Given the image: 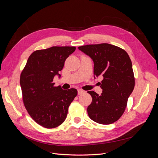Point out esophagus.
<instances>
[{
	"label": "esophagus",
	"mask_w": 158,
	"mask_h": 158,
	"mask_svg": "<svg viewBox=\"0 0 158 158\" xmlns=\"http://www.w3.org/2000/svg\"><path fill=\"white\" fill-rule=\"evenodd\" d=\"M85 92H84V90H82V89H78V95H81V94H82L83 93H84Z\"/></svg>",
	"instance_id": "1"
}]
</instances>
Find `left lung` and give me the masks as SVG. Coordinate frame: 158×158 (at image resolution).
Masks as SVG:
<instances>
[{
    "label": "left lung",
    "instance_id": "8db88e82",
    "mask_svg": "<svg viewBox=\"0 0 158 158\" xmlns=\"http://www.w3.org/2000/svg\"><path fill=\"white\" fill-rule=\"evenodd\" d=\"M78 49L92 59L94 78L103 77L101 95L88 92L92 102L88 107L89 118L102 125H109L119 119L125 112L128 98L135 88L132 62L127 52L108 44L87 45Z\"/></svg>",
    "mask_w": 158,
    "mask_h": 158
}]
</instances>
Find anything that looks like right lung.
Here are the masks:
<instances>
[{
	"mask_svg": "<svg viewBox=\"0 0 158 158\" xmlns=\"http://www.w3.org/2000/svg\"><path fill=\"white\" fill-rule=\"evenodd\" d=\"M75 47H52L31 53L20 75L23 102L31 117L47 128L59 126L66 118L77 89L55 86L53 78L59 76L64 62Z\"/></svg>",
	"mask_w": 158,
	"mask_h": 158,
	"instance_id": "right-lung-1",
	"label": "right lung"
}]
</instances>
